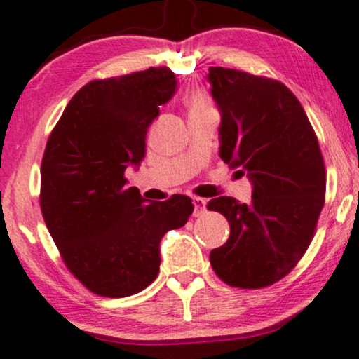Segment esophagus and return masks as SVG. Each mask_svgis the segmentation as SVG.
Listing matches in <instances>:
<instances>
[{"label": "esophagus", "instance_id": "34e87169", "mask_svg": "<svg viewBox=\"0 0 359 359\" xmlns=\"http://www.w3.org/2000/svg\"><path fill=\"white\" fill-rule=\"evenodd\" d=\"M192 202H194V207H195V210H194L195 215H201V213L207 210V201H205V198L194 197Z\"/></svg>", "mask_w": 359, "mask_h": 359}]
</instances>
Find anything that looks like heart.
I'll return each instance as SVG.
<instances>
[{"mask_svg": "<svg viewBox=\"0 0 359 359\" xmlns=\"http://www.w3.org/2000/svg\"><path fill=\"white\" fill-rule=\"evenodd\" d=\"M189 109H190V112H194V111H201V109H205V107H208L210 106V102H208V99L205 97V94H202V93H192L189 96Z\"/></svg>", "mask_w": 359, "mask_h": 359, "instance_id": "1", "label": "heart"}]
</instances>
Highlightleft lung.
I'll return each instance as SVG.
<instances>
[{
  "label": "left lung",
  "instance_id": "1",
  "mask_svg": "<svg viewBox=\"0 0 359 359\" xmlns=\"http://www.w3.org/2000/svg\"><path fill=\"white\" fill-rule=\"evenodd\" d=\"M220 111V157L247 174L252 202H208L230 224L226 243L210 252L226 285L265 288L305 255L325 205L326 174L318 139L300 101L280 81L210 67Z\"/></svg>",
  "mask_w": 359,
  "mask_h": 359
}]
</instances>
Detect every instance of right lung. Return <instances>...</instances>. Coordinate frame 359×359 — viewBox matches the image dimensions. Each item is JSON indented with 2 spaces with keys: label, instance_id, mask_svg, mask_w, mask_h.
I'll return each instance as SVG.
<instances>
[{
  "label": "right lung",
  "instance_id": "obj_1",
  "mask_svg": "<svg viewBox=\"0 0 359 359\" xmlns=\"http://www.w3.org/2000/svg\"><path fill=\"white\" fill-rule=\"evenodd\" d=\"M177 88L169 67L90 81L67 104L41 162V212L62 260L93 293L142 292L161 266L158 245L187 224V195L149 203L124 172L146 156V134Z\"/></svg>",
  "mask_w": 359,
  "mask_h": 359
}]
</instances>
